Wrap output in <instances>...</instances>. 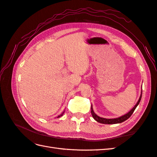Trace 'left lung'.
Instances as JSON below:
<instances>
[{"label":"left lung","mask_w":157,"mask_h":157,"mask_svg":"<svg viewBox=\"0 0 157 157\" xmlns=\"http://www.w3.org/2000/svg\"><path fill=\"white\" fill-rule=\"evenodd\" d=\"M141 97H142V91H141V94H140L139 101H138V102H136V104L135 105V106H134V107L131 110H130V111L128 113L125 114L124 115L122 116L121 117L116 118H102V117H98V115H97V114L94 113L93 109V106H91L92 116H93V117L94 118V119L95 121L98 122V123H102V124H111L121 123H123V122L125 121L126 120H127L128 118L132 115V114L134 113V111H135V110L136 108V106L139 105V102L141 100Z\"/></svg>","instance_id":"obj_1"}]
</instances>
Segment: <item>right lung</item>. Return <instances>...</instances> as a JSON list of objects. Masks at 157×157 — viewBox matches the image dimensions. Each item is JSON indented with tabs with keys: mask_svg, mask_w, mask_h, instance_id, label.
I'll list each match as a JSON object with an SVG mask.
<instances>
[{
	"mask_svg": "<svg viewBox=\"0 0 157 157\" xmlns=\"http://www.w3.org/2000/svg\"><path fill=\"white\" fill-rule=\"evenodd\" d=\"M64 112H63V113L62 114H60V115H59L58 117H57V118H59V117H62V116L63 115V114H64Z\"/></svg>",
	"mask_w": 157,
	"mask_h": 157,
	"instance_id": "obj_1",
	"label": "right lung"
}]
</instances>
